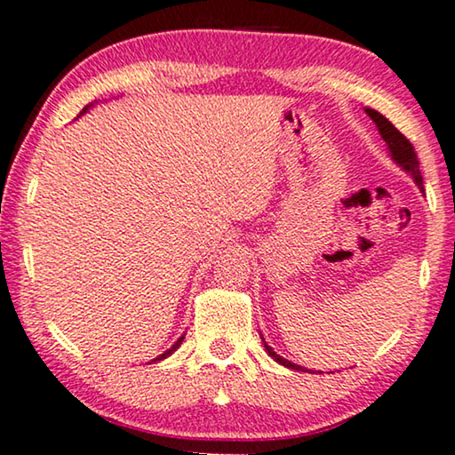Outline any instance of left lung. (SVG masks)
Returning a JSON list of instances; mask_svg holds the SVG:
<instances>
[{"mask_svg": "<svg viewBox=\"0 0 455 455\" xmlns=\"http://www.w3.org/2000/svg\"><path fill=\"white\" fill-rule=\"evenodd\" d=\"M365 113H367V116H371V121L375 123V127H378L381 140L386 141L387 151H390L392 160L396 162L398 166L404 170V172H408V174L412 176L419 188H423V176H420L419 157H417V151H414V148H412V143L408 141L406 137H404L403 133H400V131H398L396 127H394V124H392L390 121H387V118H386L384 115H379L378 110L365 108ZM262 342H265V339H262ZM265 348H267V353L271 355V357L276 361V363L285 365V367H289V370L304 371V367H301V365H295V363H291V361L283 359L281 355H276V353L273 351V348L267 345V342H265Z\"/></svg>", "mask_w": 455, "mask_h": 455, "instance_id": "1", "label": "left lung"}]
</instances>
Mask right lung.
<instances>
[{
    "label": "right lung",
    "instance_id": "obj_1",
    "mask_svg": "<svg viewBox=\"0 0 455 455\" xmlns=\"http://www.w3.org/2000/svg\"><path fill=\"white\" fill-rule=\"evenodd\" d=\"M90 107H94V102H92V104H88V107H85V108L82 110V113H80V115H77V116H82V115L85 113V110H88ZM182 339H184V337H180L179 340H176V342H174V345H172V347H170V348H168V351H166V353H162V355H160V357H157V359H154V361H162V359H166V357H170V355H172V353L176 351V348H179V347L182 345Z\"/></svg>",
    "mask_w": 455,
    "mask_h": 455
}]
</instances>
